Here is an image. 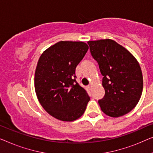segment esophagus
<instances>
[{"mask_svg":"<svg viewBox=\"0 0 153 153\" xmlns=\"http://www.w3.org/2000/svg\"><path fill=\"white\" fill-rule=\"evenodd\" d=\"M88 88H89V89H91V88H92V85H89V86H88Z\"/></svg>","mask_w":153,"mask_h":153,"instance_id":"esophagus-1","label":"esophagus"}]
</instances>
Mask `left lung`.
<instances>
[{"label":"left lung","instance_id":"1","mask_svg":"<svg viewBox=\"0 0 153 153\" xmlns=\"http://www.w3.org/2000/svg\"><path fill=\"white\" fill-rule=\"evenodd\" d=\"M87 43L103 76L105 94L98 100L101 110L114 118L129 113L139 102L143 91V76L139 62L130 51L112 39Z\"/></svg>","mask_w":153,"mask_h":153}]
</instances>
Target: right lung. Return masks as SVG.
Here are the masks:
<instances>
[{
  "label": "right lung",
  "mask_w": 153,
  "mask_h": 153,
  "mask_svg": "<svg viewBox=\"0 0 153 153\" xmlns=\"http://www.w3.org/2000/svg\"><path fill=\"white\" fill-rule=\"evenodd\" d=\"M89 46L82 42L61 41L44 51L34 74V89L40 104L51 116L74 121L85 112L90 100L76 79V68Z\"/></svg>",
  "instance_id": "obj_1"
}]
</instances>
